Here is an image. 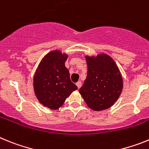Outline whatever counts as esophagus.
I'll use <instances>...</instances> for the list:
<instances>
[{
    "instance_id": "34e87169",
    "label": "esophagus",
    "mask_w": 149,
    "mask_h": 149,
    "mask_svg": "<svg viewBox=\"0 0 149 149\" xmlns=\"http://www.w3.org/2000/svg\"><path fill=\"white\" fill-rule=\"evenodd\" d=\"M81 85H82V84H81V81H78V82L76 84V86H77V88H78V89H80V88L81 87Z\"/></svg>"
}]
</instances>
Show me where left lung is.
<instances>
[{"label":"left lung","instance_id":"left-lung-1","mask_svg":"<svg viewBox=\"0 0 149 149\" xmlns=\"http://www.w3.org/2000/svg\"><path fill=\"white\" fill-rule=\"evenodd\" d=\"M87 77L79 89L87 106L94 111L110 108L123 89V78L119 68L111 56L104 53L85 56Z\"/></svg>","mask_w":149,"mask_h":149}]
</instances>
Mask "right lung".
<instances>
[{
	"label": "right lung",
	"mask_w": 149,
	"mask_h": 149,
	"mask_svg": "<svg viewBox=\"0 0 149 149\" xmlns=\"http://www.w3.org/2000/svg\"><path fill=\"white\" fill-rule=\"evenodd\" d=\"M68 55L54 50L45 55L38 65L33 79L34 93L39 103L51 110H57L65 99L77 89L71 81L65 66Z\"/></svg>",
	"instance_id": "right-lung-1"
}]
</instances>
